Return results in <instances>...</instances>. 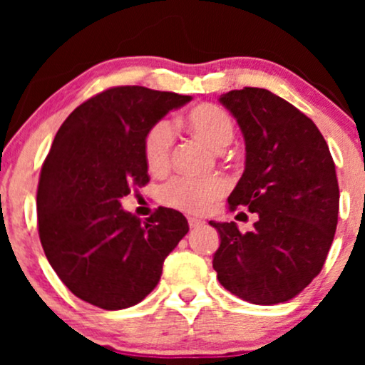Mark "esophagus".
I'll return each instance as SVG.
<instances>
[{
  "mask_svg": "<svg viewBox=\"0 0 365 365\" xmlns=\"http://www.w3.org/2000/svg\"><path fill=\"white\" fill-rule=\"evenodd\" d=\"M204 225L202 220H197V217H188V226H190L192 230L195 228H200V226Z\"/></svg>",
  "mask_w": 365,
  "mask_h": 365,
  "instance_id": "34e87169",
  "label": "esophagus"
}]
</instances>
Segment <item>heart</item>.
<instances>
[{
	"label": "heart",
	"instance_id": "b5f03b06",
	"mask_svg": "<svg viewBox=\"0 0 365 365\" xmlns=\"http://www.w3.org/2000/svg\"><path fill=\"white\" fill-rule=\"evenodd\" d=\"M187 128L212 149L221 150L233 139V121L223 108L216 104H199L187 113ZM175 145V128L168 120H159L145 133L144 158L150 171L159 173L168 168ZM228 188L223 177L190 178L175 177L165 183L159 199L166 206L185 212H204Z\"/></svg>",
	"mask_w": 365,
	"mask_h": 365
}]
</instances>
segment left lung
Segmentation results:
<instances>
[{
  "mask_svg": "<svg viewBox=\"0 0 365 365\" xmlns=\"http://www.w3.org/2000/svg\"><path fill=\"white\" fill-rule=\"evenodd\" d=\"M220 103L245 140V170L230 209L247 207L259 220L247 233L235 221H209L221 240L212 267L245 302H287L321 273L333 244L340 204L333 158L314 121L273 92L244 87Z\"/></svg>",
  "mask_w": 365,
  "mask_h": 365,
  "instance_id": "8db88e82",
  "label": "left lung"
}]
</instances>
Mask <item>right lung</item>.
Returning <instances> with one entry per match:
<instances>
[{
    "mask_svg": "<svg viewBox=\"0 0 365 365\" xmlns=\"http://www.w3.org/2000/svg\"><path fill=\"white\" fill-rule=\"evenodd\" d=\"M190 99L113 87L82 103L58 130L41 170L37 226L49 264L78 299L106 311L139 304L187 235L182 212L159 207L140 221L120 199L149 182L148 130Z\"/></svg>",
    "mask_w": 365,
    "mask_h": 365,
    "instance_id": "right-lung-1",
    "label": "right lung"
}]
</instances>
